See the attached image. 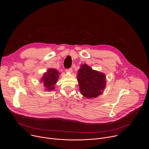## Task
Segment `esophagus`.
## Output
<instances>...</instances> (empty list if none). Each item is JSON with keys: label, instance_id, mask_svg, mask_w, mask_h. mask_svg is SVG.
Returning <instances> with one entry per match:
<instances>
[{"label": "esophagus", "instance_id": "esophagus-1", "mask_svg": "<svg viewBox=\"0 0 149 149\" xmlns=\"http://www.w3.org/2000/svg\"><path fill=\"white\" fill-rule=\"evenodd\" d=\"M66 71H67V72H72V68H68V69H67L66 70Z\"/></svg>", "mask_w": 149, "mask_h": 149}]
</instances>
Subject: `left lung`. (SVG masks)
<instances>
[{"label": "left lung", "mask_w": 149, "mask_h": 149, "mask_svg": "<svg viewBox=\"0 0 149 149\" xmlns=\"http://www.w3.org/2000/svg\"><path fill=\"white\" fill-rule=\"evenodd\" d=\"M77 79L81 94L87 98H94L102 94L105 87L104 74L92 70L84 64L78 71Z\"/></svg>", "instance_id": "left-lung-1"}]
</instances>
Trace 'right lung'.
<instances>
[{"instance_id":"add662e5","label":"right lung","mask_w":149,"mask_h":149,"mask_svg":"<svg viewBox=\"0 0 149 149\" xmlns=\"http://www.w3.org/2000/svg\"><path fill=\"white\" fill-rule=\"evenodd\" d=\"M59 72L57 70L52 68L49 69L41 79L44 82V86L46 87L47 91H51L55 88L54 85L57 82Z\"/></svg>"}]
</instances>
